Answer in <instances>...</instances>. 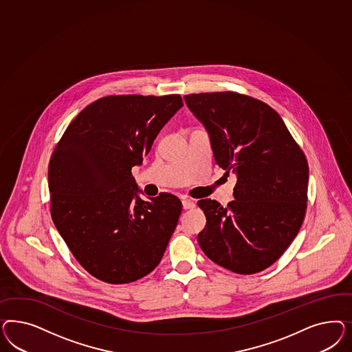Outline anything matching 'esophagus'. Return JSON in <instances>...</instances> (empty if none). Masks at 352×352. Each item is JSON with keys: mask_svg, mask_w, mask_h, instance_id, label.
I'll use <instances>...</instances> for the list:
<instances>
[{"mask_svg": "<svg viewBox=\"0 0 352 352\" xmlns=\"http://www.w3.org/2000/svg\"><path fill=\"white\" fill-rule=\"evenodd\" d=\"M182 205H183V209H192V208H195V201L193 200H190V199H183L182 200Z\"/></svg>", "mask_w": 352, "mask_h": 352, "instance_id": "1", "label": "esophagus"}]
</instances>
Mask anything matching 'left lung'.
Listing matches in <instances>:
<instances>
[{
    "instance_id": "left-lung-1",
    "label": "left lung",
    "mask_w": 352,
    "mask_h": 352,
    "mask_svg": "<svg viewBox=\"0 0 352 352\" xmlns=\"http://www.w3.org/2000/svg\"><path fill=\"white\" fill-rule=\"evenodd\" d=\"M209 134L214 160L234 171V201L197 205L206 217L199 245L214 263L256 274L287 250L305 218L307 160L283 118L266 103L237 93L184 96Z\"/></svg>"
}]
</instances>
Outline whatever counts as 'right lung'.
<instances>
[{"instance_id":"right-lung-1","label":"right lung","mask_w":352,"mask_h":352,"mask_svg":"<svg viewBox=\"0 0 352 352\" xmlns=\"http://www.w3.org/2000/svg\"><path fill=\"white\" fill-rule=\"evenodd\" d=\"M183 107L179 96H106L68 125L49 165L52 218L78 263L128 284L160 263L182 212L171 193L144 201L131 168Z\"/></svg>"}]
</instances>
